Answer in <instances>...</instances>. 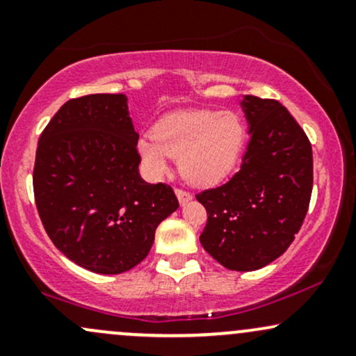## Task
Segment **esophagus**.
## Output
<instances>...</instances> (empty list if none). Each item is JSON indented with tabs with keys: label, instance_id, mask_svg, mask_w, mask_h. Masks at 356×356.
Segmentation results:
<instances>
[{
	"label": "esophagus",
	"instance_id": "obj_1",
	"mask_svg": "<svg viewBox=\"0 0 356 356\" xmlns=\"http://www.w3.org/2000/svg\"><path fill=\"white\" fill-rule=\"evenodd\" d=\"M175 195H177L179 202H181V206H184V204H187L192 199V194L191 192L184 191V189H175Z\"/></svg>",
	"mask_w": 356,
	"mask_h": 356
}]
</instances>
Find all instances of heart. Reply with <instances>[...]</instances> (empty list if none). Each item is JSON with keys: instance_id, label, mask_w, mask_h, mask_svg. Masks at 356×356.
<instances>
[{"instance_id": "obj_1", "label": "heart", "mask_w": 356, "mask_h": 356, "mask_svg": "<svg viewBox=\"0 0 356 356\" xmlns=\"http://www.w3.org/2000/svg\"><path fill=\"white\" fill-rule=\"evenodd\" d=\"M246 142V125L236 112L179 110L138 138L137 150L154 177L179 159V172L194 186H214L238 164Z\"/></svg>"}]
</instances>
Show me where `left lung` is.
Returning a JSON list of instances; mask_svg holds the SVG:
<instances>
[{"label":"left lung","instance_id":"1","mask_svg":"<svg viewBox=\"0 0 356 356\" xmlns=\"http://www.w3.org/2000/svg\"><path fill=\"white\" fill-rule=\"evenodd\" d=\"M249 140L241 169L195 194L206 207L201 244L232 271H254L280 257L301 229L313 189V150L277 100H243Z\"/></svg>","mask_w":356,"mask_h":356}]
</instances>
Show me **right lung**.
Instances as JSON below:
<instances>
[{
  "label": "right lung",
  "mask_w": 356,
  "mask_h": 356,
  "mask_svg": "<svg viewBox=\"0 0 356 356\" xmlns=\"http://www.w3.org/2000/svg\"><path fill=\"white\" fill-rule=\"evenodd\" d=\"M137 142L122 93L68 100L40 136V219L51 243L88 271L120 275L137 266L159 224L179 207L172 187L140 177Z\"/></svg>",
  "instance_id": "add662e5"
}]
</instances>
